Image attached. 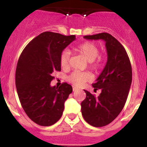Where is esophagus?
<instances>
[{
	"label": "esophagus",
	"mask_w": 147,
	"mask_h": 147,
	"mask_svg": "<svg viewBox=\"0 0 147 147\" xmlns=\"http://www.w3.org/2000/svg\"><path fill=\"white\" fill-rule=\"evenodd\" d=\"M72 89H73V91H77V90H79V89H78V87H75V86H73V87H72Z\"/></svg>",
	"instance_id": "esophagus-1"
}]
</instances>
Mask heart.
<instances>
[{
  "label": "heart",
  "mask_w": 147,
  "mask_h": 147,
  "mask_svg": "<svg viewBox=\"0 0 147 147\" xmlns=\"http://www.w3.org/2000/svg\"><path fill=\"white\" fill-rule=\"evenodd\" d=\"M72 50L76 53L82 55L84 58L90 63V67L92 69H98L100 67V61L95 62L96 58L99 55L100 49L96 44L91 42H84L80 45L72 47ZM69 53L67 50H64L62 52L60 57V65L63 69H66L69 67ZM69 82L75 86H81L84 82H88L91 80V77L87 72L75 71L72 72L67 78Z\"/></svg>",
  "instance_id": "obj_1"
}]
</instances>
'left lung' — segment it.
Returning <instances> with one entry per match:
<instances>
[{
	"mask_svg": "<svg viewBox=\"0 0 147 147\" xmlns=\"http://www.w3.org/2000/svg\"><path fill=\"white\" fill-rule=\"evenodd\" d=\"M84 38L104 40L107 53L106 65L92 84L101 93L95 97L84 90L86 98L81 103L84 120L93 127H101L112 122L125 105L132 80L131 66L124 47L110 34L102 32Z\"/></svg>",
	"mask_w": 147,
	"mask_h": 147,
	"instance_id": "obj_1",
	"label": "left lung"
}]
</instances>
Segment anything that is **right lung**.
<instances>
[{
    "mask_svg": "<svg viewBox=\"0 0 147 147\" xmlns=\"http://www.w3.org/2000/svg\"><path fill=\"white\" fill-rule=\"evenodd\" d=\"M75 35L44 32L22 52L16 71V86L20 104L28 117L40 126H51L63 115L64 104L72 93L70 84L50 85L54 71L61 70L60 57Z\"/></svg>",
    "mask_w": 147,
    "mask_h": 147,
    "instance_id": "add662e5",
    "label": "right lung"
}]
</instances>
